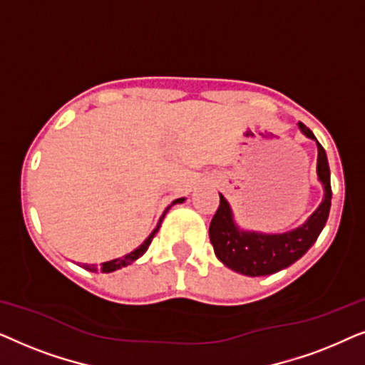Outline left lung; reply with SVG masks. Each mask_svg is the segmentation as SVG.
<instances>
[{
	"label": "left lung",
	"mask_w": 365,
	"mask_h": 365,
	"mask_svg": "<svg viewBox=\"0 0 365 365\" xmlns=\"http://www.w3.org/2000/svg\"><path fill=\"white\" fill-rule=\"evenodd\" d=\"M299 129L304 136L317 144V178L324 187L322 202L306 222L281 234L247 231L237 226L231 206L226 197L219 194L221 202L209 226V239L219 261L244 276H269L289 267L312 247L327 222L332 189L326 151L311 129L302 123H299Z\"/></svg>",
	"instance_id": "obj_1"
}]
</instances>
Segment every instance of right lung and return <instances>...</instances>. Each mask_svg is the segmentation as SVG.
I'll list each match as a JSON object with an SVG mask.
<instances>
[{
	"label": "right lung",
	"instance_id": "add662e5",
	"mask_svg": "<svg viewBox=\"0 0 365 365\" xmlns=\"http://www.w3.org/2000/svg\"><path fill=\"white\" fill-rule=\"evenodd\" d=\"M184 201H186V197H179V199H176V201H173L171 204H169V206H168L166 209H164L163 216L159 217V221H158V226L154 227V231H153L151 234H149V236H148L146 239H144V242L141 244V246L134 249L133 252H129V254H126V256H123V257L113 259V261L103 262L101 266H98V264H78V266H79V267H84V269H86V271H91V272H114V271H118V269H123V267L129 266V264H133L134 261H136V259L141 257L143 254L148 251L149 244H151L153 237L156 236V232L159 231V227H161V222H163V219H164V216H166V212L169 211V209H171V207L174 206V204H181V202H184Z\"/></svg>",
	"mask_w": 365,
	"mask_h": 365
}]
</instances>
